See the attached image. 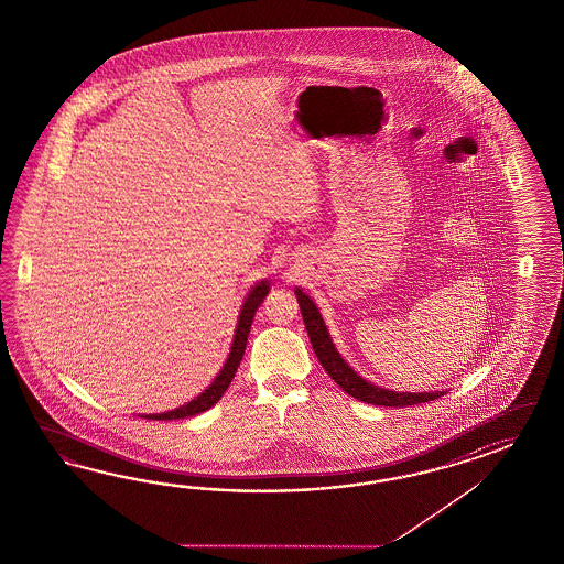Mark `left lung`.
I'll return each instance as SVG.
<instances>
[{"label": "left lung", "mask_w": 564, "mask_h": 564, "mask_svg": "<svg viewBox=\"0 0 564 564\" xmlns=\"http://www.w3.org/2000/svg\"><path fill=\"white\" fill-rule=\"evenodd\" d=\"M297 303L302 310L303 324L310 336V343L314 346L317 360L322 367L330 375L332 379L343 387L348 395L360 399L371 405H384V408H405V405H415V403H426L434 399L442 398L444 391H427V393H399V391H389L379 384H372L362 379L355 369L348 367V362L340 357L336 346L332 343L330 332L326 328L324 319L319 316V310L316 303L312 302L302 289H295Z\"/></svg>", "instance_id": "8db88e82"}]
</instances>
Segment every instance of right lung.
<instances>
[{"label": "right lung", "mask_w": 564, "mask_h": 564, "mask_svg": "<svg viewBox=\"0 0 564 564\" xmlns=\"http://www.w3.org/2000/svg\"><path fill=\"white\" fill-rule=\"evenodd\" d=\"M267 293H269V283H267V281H261V283H257L254 288L250 289V293H248L247 300H245V305H242V310H240V316H238V324H236V332H234L232 348H230L228 360L224 362V367H221V371L218 372V377L214 379V383L209 384L202 395H197V398L192 399V401L185 403V405H181L177 410H171V412L165 413H144V415H140V417L166 422V420L189 417V415L206 412L209 408H214V405L220 401L224 391L228 389V384L232 383L236 369H238L240 360L245 357L250 324H252L254 314H257V310H259L262 300L267 297Z\"/></svg>", "instance_id": "1"}]
</instances>
